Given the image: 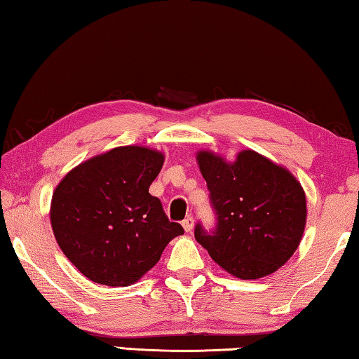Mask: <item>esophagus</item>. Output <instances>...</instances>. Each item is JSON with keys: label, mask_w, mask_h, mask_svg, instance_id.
I'll return each mask as SVG.
<instances>
[{"label": "esophagus", "mask_w": 359, "mask_h": 359, "mask_svg": "<svg viewBox=\"0 0 359 359\" xmlns=\"http://www.w3.org/2000/svg\"><path fill=\"white\" fill-rule=\"evenodd\" d=\"M193 217H187L184 222H182V226H184V229L187 231V233H190V231L193 229Z\"/></svg>", "instance_id": "1"}]
</instances>
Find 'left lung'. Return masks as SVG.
<instances>
[{"mask_svg":"<svg viewBox=\"0 0 359 359\" xmlns=\"http://www.w3.org/2000/svg\"><path fill=\"white\" fill-rule=\"evenodd\" d=\"M196 160L218 223L212 234L196 224L194 238L231 276L257 280L274 274L293 257L306 228L299 180L250 149L234 161L210 150H199Z\"/></svg>","mask_w":359,"mask_h":359,"instance_id":"8db88e82","label":"left lung"}]
</instances>
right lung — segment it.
<instances>
[{
	"instance_id": "add662e5",
	"label": "right lung",
	"mask_w": 359,
	"mask_h": 359,
	"mask_svg": "<svg viewBox=\"0 0 359 359\" xmlns=\"http://www.w3.org/2000/svg\"><path fill=\"white\" fill-rule=\"evenodd\" d=\"M163 163L160 150L123 145L82 161L53 190V236L92 282L130 287L160 261L169 242L184 234L149 193Z\"/></svg>"
}]
</instances>
